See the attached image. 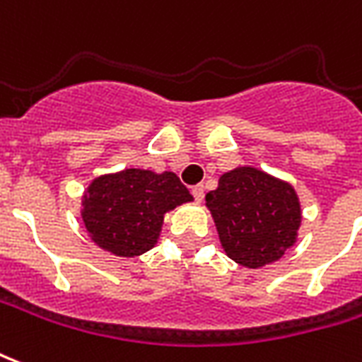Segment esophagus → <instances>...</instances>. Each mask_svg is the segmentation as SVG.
<instances>
[{"mask_svg": "<svg viewBox=\"0 0 362 362\" xmlns=\"http://www.w3.org/2000/svg\"><path fill=\"white\" fill-rule=\"evenodd\" d=\"M192 195H194L195 202H197V203L203 202V195H205V189H203L202 184H199V186H194V188H192Z\"/></svg>", "mask_w": 362, "mask_h": 362, "instance_id": "esophagus-1", "label": "esophagus"}]
</instances>
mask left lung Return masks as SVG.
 <instances>
[{
	"instance_id": "8db88e82",
	"label": "left lung",
	"mask_w": 362,
	"mask_h": 362,
	"mask_svg": "<svg viewBox=\"0 0 362 362\" xmlns=\"http://www.w3.org/2000/svg\"><path fill=\"white\" fill-rule=\"evenodd\" d=\"M224 253L242 267L261 269L297 242L301 203L290 182L255 167H238L205 195Z\"/></svg>"
}]
</instances>
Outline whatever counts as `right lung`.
I'll use <instances>...</instances> for the list:
<instances>
[{
	"instance_id": "right-lung-1",
	"label": "right lung",
	"mask_w": 362,
	"mask_h": 362,
	"mask_svg": "<svg viewBox=\"0 0 362 362\" xmlns=\"http://www.w3.org/2000/svg\"><path fill=\"white\" fill-rule=\"evenodd\" d=\"M189 202L192 194L170 170L124 168L93 178L80 215L98 247L132 259L153 249L165 215Z\"/></svg>"
}]
</instances>
